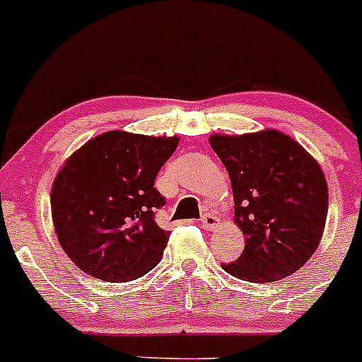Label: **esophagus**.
<instances>
[{
    "label": "esophagus",
    "instance_id": "34e87169",
    "mask_svg": "<svg viewBox=\"0 0 362 362\" xmlns=\"http://www.w3.org/2000/svg\"><path fill=\"white\" fill-rule=\"evenodd\" d=\"M202 224L203 228H206V230H216V228L219 226V219H217L214 214H203Z\"/></svg>",
    "mask_w": 362,
    "mask_h": 362
}]
</instances>
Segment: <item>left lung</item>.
I'll return each mask as SVG.
<instances>
[{"label": "left lung", "instance_id": "left-lung-1", "mask_svg": "<svg viewBox=\"0 0 362 362\" xmlns=\"http://www.w3.org/2000/svg\"><path fill=\"white\" fill-rule=\"evenodd\" d=\"M233 189L235 223L245 247L228 274L272 283L299 270L320 244L329 209L325 177L317 160L290 136L263 131L210 138Z\"/></svg>", "mask_w": 362, "mask_h": 362}]
</instances>
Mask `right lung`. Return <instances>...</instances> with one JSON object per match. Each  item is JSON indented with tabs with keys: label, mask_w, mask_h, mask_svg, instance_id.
Instances as JSON below:
<instances>
[{
	"label": "right lung",
	"mask_w": 362,
	"mask_h": 362,
	"mask_svg": "<svg viewBox=\"0 0 362 362\" xmlns=\"http://www.w3.org/2000/svg\"><path fill=\"white\" fill-rule=\"evenodd\" d=\"M178 138L111 131L90 139L59 170L51 191L58 240L83 272L132 281L163 258L170 231L156 223L166 198L153 187Z\"/></svg>",
	"instance_id": "add662e5"
}]
</instances>
